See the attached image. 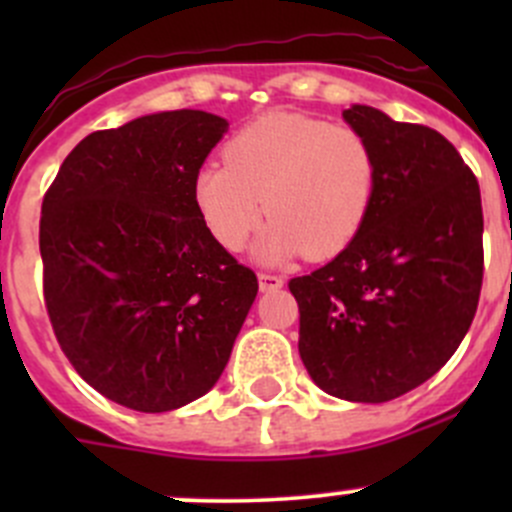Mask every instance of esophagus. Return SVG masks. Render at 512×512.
I'll use <instances>...</instances> for the list:
<instances>
[{
  "mask_svg": "<svg viewBox=\"0 0 512 512\" xmlns=\"http://www.w3.org/2000/svg\"><path fill=\"white\" fill-rule=\"evenodd\" d=\"M257 282H260V292H272V289H280L285 285V280L280 275H270V272H260Z\"/></svg>",
  "mask_w": 512,
  "mask_h": 512,
  "instance_id": "esophagus-1",
  "label": "esophagus"
}]
</instances>
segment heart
<instances>
[{
    "instance_id": "heart-1",
    "label": "heart",
    "mask_w": 512,
    "mask_h": 512,
    "mask_svg": "<svg viewBox=\"0 0 512 512\" xmlns=\"http://www.w3.org/2000/svg\"><path fill=\"white\" fill-rule=\"evenodd\" d=\"M223 156L225 163L198 170L193 195L203 223L230 252L247 245L265 213L260 260L334 257L352 245L374 205L379 163L352 126L272 111L237 131Z\"/></svg>"
}]
</instances>
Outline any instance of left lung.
Here are the masks:
<instances>
[{"instance_id":"obj_1","label":"left lung","mask_w":512,"mask_h":512,"mask_svg":"<svg viewBox=\"0 0 512 512\" xmlns=\"http://www.w3.org/2000/svg\"><path fill=\"white\" fill-rule=\"evenodd\" d=\"M342 116L374 146V205L352 245L289 292L314 384L384 404L431 379L466 337L483 285V208L476 175L438 131L359 103Z\"/></svg>"}]
</instances>
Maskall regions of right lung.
I'll return each mask as SVG.
<instances>
[{
    "label": "right lung",
    "mask_w": 512,
    "mask_h": 512,
    "mask_svg": "<svg viewBox=\"0 0 512 512\" xmlns=\"http://www.w3.org/2000/svg\"><path fill=\"white\" fill-rule=\"evenodd\" d=\"M227 131L163 111L86 136L41 203L44 302L61 352L98 394L163 414L215 386L257 277L200 218L193 183Z\"/></svg>",
    "instance_id": "add662e5"
}]
</instances>
